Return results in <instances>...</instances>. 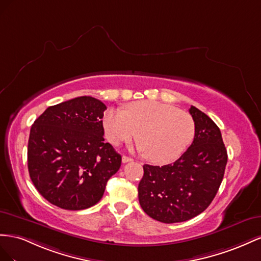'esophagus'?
<instances>
[{
  "mask_svg": "<svg viewBox=\"0 0 261 261\" xmlns=\"http://www.w3.org/2000/svg\"><path fill=\"white\" fill-rule=\"evenodd\" d=\"M131 161H132L131 158H128V156H125V155L122 156V163H123V164H124V163H128V162H131Z\"/></svg>",
  "mask_w": 261,
  "mask_h": 261,
  "instance_id": "obj_1",
  "label": "esophagus"
}]
</instances>
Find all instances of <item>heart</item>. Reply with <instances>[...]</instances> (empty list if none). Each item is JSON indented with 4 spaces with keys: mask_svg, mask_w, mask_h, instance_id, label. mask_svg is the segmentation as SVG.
Masks as SVG:
<instances>
[{
    "mask_svg": "<svg viewBox=\"0 0 261 261\" xmlns=\"http://www.w3.org/2000/svg\"><path fill=\"white\" fill-rule=\"evenodd\" d=\"M102 123L107 140L114 145L126 142L139 131V148L148 160L159 164L179 158L196 132L195 120L188 113L152 100L130 103L124 110L110 108Z\"/></svg>",
    "mask_w": 261,
    "mask_h": 261,
    "instance_id": "obj_1",
    "label": "heart"
}]
</instances>
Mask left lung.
<instances>
[{
  "instance_id": "8db88e82",
  "label": "left lung",
  "mask_w": 261,
  "mask_h": 261,
  "mask_svg": "<svg viewBox=\"0 0 261 261\" xmlns=\"http://www.w3.org/2000/svg\"><path fill=\"white\" fill-rule=\"evenodd\" d=\"M196 123L193 142L179 159L168 165H143L139 202L152 219L163 223L188 221L210 205L220 188L227 152L219 126L191 106Z\"/></svg>"
}]
</instances>
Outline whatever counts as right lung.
<instances>
[{"instance_id":"obj_1","label":"right lung","mask_w":261,"mask_h":261,"mask_svg":"<svg viewBox=\"0 0 261 261\" xmlns=\"http://www.w3.org/2000/svg\"><path fill=\"white\" fill-rule=\"evenodd\" d=\"M106 105L81 96L48 107L32 125L28 172L40 195L64 210L95 205L109 178L121 166V155L103 141Z\"/></svg>"}]
</instances>
